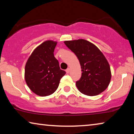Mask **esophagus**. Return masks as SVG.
Wrapping results in <instances>:
<instances>
[{"instance_id":"1","label":"esophagus","mask_w":134,"mask_h":134,"mask_svg":"<svg viewBox=\"0 0 134 134\" xmlns=\"http://www.w3.org/2000/svg\"><path fill=\"white\" fill-rule=\"evenodd\" d=\"M70 71V68H68V69H67L66 70H65V71H66L67 73H69Z\"/></svg>"}]
</instances>
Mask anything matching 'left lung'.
Returning a JSON list of instances; mask_svg holds the SVG:
<instances>
[{"mask_svg": "<svg viewBox=\"0 0 134 134\" xmlns=\"http://www.w3.org/2000/svg\"><path fill=\"white\" fill-rule=\"evenodd\" d=\"M64 42L76 54L80 62L81 77L76 83L79 91L90 96L105 91L110 81L111 71L102 51L93 43L83 39Z\"/></svg>", "mask_w": 134, "mask_h": 134, "instance_id": "8db88e82", "label": "left lung"}]
</instances>
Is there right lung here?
I'll use <instances>...</instances> for the list:
<instances>
[{"mask_svg":"<svg viewBox=\"0 0 134 134\" xmlns=\"http://www.w3.org/2000/svg\"><path fill=\"white\" fill-rule=\"evenodd\" d=\"M57 44L52 40L42 42L33 51L26 63L25 80L31 91L38 96H47L55 92L65 74L54 55Z\"/></svg>","mask_w":134,"mask_h":134,"instance_id":"obj_1","label":"right lung"}]
</instances>
